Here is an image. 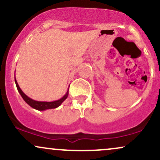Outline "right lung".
I'll use <instances>...</instances> for the list:
<instances>
[{"label":"right lung","instance_id":"obj_1","mask_svg":"<svg viewBox=\"0 0 160 160\" xmlns=\"http://www.w3.org/2000/svg\"><path fill=\"white\" fill-rule=\"evenodd\" d=\"M15 82H16V87H17L18 91L21 95V96L22 97V98L24 99L26 103L30 105L31 107L34 108V109L38 110V111H45V110L47 109H52V108H58V106L61 105V104L67 98L68 95V91L66 92V94L62 97V98H60L59 100H57V101H54V102H38V101H34L33 99L30 98L29 97H28L25 93L22 91V89H20V87L19 86V84H18L17 81L16 80V77H15Z\"/></svg>","mask_w":160,"mask_h":160}]
</instances>
